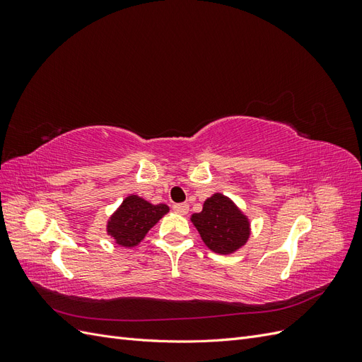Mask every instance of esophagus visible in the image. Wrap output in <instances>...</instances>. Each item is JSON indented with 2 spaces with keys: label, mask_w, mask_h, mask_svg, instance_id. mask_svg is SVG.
<instances>
[{
  "label": "esophagus",
  "mask_w": 362,
  "mask_h": 362,
  "mask_svg": "<svg viewBox=\"0 0 362 362\" xmlns=\"http://www.w3.org/2000/svg\"><path fill=\"white\" fill-rule=\"evenodd\" d=\"M173 210L177 211L178 214H187L189 213V204H175Z\"/></svg>",
  "instance_id": "1"
}]
</instances>
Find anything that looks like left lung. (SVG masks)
<instances>
[{"label":"left lung","mask_w":362,"mask_h":362,"mask_svg":"<svg viewBox=\"0 0 362 362\" xmlns=\"http://www.w3.org/2000/svg\"><path fill=\"white\" fill-rule=\"evenodd\" d=\"M204 243L216 254L229 255L246 245L250 235L247 216L222 193L204 202L202 211L190 217Z\"/></svg>","instance_id":"8db88e82"}]
</instances>
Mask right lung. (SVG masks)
I'll list each match as a JSON object with an SVG mask.
<instances>
[{
    "label": "right lung",
    "mask_w": 362,
    "mask_h": 362,
    "mask_svg": "<svg viewBox=\"0 0 362 362\" xmlns=\"http://www.w3.org/2000/svg\"><path fill=\"white\" fill-rule=\"evenodd\" d=\"M166 213H169L166 204L154 205L137 194H129L108 218L107 234L119 246L134 247Z\"/></svg>",
    "instance_id": "right-lung-1"
}]
</instances>
